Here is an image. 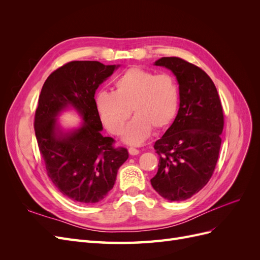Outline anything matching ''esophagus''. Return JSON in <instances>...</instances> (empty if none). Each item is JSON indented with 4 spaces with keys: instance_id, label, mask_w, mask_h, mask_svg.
<instances>
[{
    "instance_id": "obj_1",
    "label": "esophagus",
    "mask_w": 260,
    "mask_h": 260,
    "mask_svg": "<svg viewBox=\"0 0 260 260\" xmlns=\"http://www.w3.org/2000/svg\"><path fill=\"white\" fill-rule=\"evenodd\" d=\"M128 151H129V154L132 155V156H136V155H138V154L140 153L139 149H137V148H135V147H130V148L128 149Z\"/></svg>"
}]
</instances>
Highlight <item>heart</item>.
<instances>
[{"label":"heart","mask_w":260,"mask_h":260,"mask_svg":"<svg viewBox=\"0 0 260 260\" xmlns=\"http://www.w3.org/2000/svg\"><path fill=\"white\" fill-rule=\"evenodd\" d=\"M115 91L102 90L94 99L101 121L113 135H120L132 112L122 140L139 145L153 128L164 130L174 122L180 106V88L174 76L131 67L115 79Z\"/></svg>","instance_id":"b5f03b06"}]
</instances>
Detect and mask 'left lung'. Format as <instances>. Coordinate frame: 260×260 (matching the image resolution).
I'll use <instances>...</instances> for the list:
<instances>
[{
  "label": "left lung",
  "instance_id": "8db88e82",
  "mask_svg": "<svg viewBox=\"0 0 260 260\" xmlns=\"http://www.w3.org/2000/svg\"><path fill=\"white\" fill-rule=\"evenodd\" d=\"M171 70L180 88L176 119L157 140L158 170L152 186L170 202L185 201L207 184L218 160L223 112L216 86L200 67L179 57L154 62Z\"/></svg>",
  "mask_w": 260,
  "mask_h": 260
}]
</instances>
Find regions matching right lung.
<instances>
[{"instance_id":"obj_1","label":"right lung","mask_w":260,"mask_h":260,"mask_svg":"<svg viewBox=\"0 0 260 260\" xmlns=\"http://www.w3.org/2000/svg\"><path fill=\"white\" fill-rule=\"evenodd\" d=\"M120 65L75 60L53 72L45 80L35 116V131L48 176L57 190L81 204L103 201L112 190L117 172L128 159L127 148L113 146L103 137L96 112L95 91ZM74 109L83 121L64 131L57 117Z\"/></svg>"}]
</instances>
